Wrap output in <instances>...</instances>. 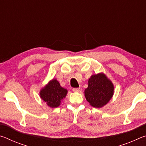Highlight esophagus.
I'll list each match as a JSON object with an SVG mask.
<instances>
[{"instance_id":"obj_1","label":"esophagus","mask_w":146,"mask_h":146,"mask_svg":"<svg viewBox=\"0 0 146 146\" xmlns=\"http://www.w3.org/2000/svg\"><path fill=\"white\" fill-rule=\"evenodd\" d=\"M73 91H74V92H81L82 91V89L81 88H73Z\"/></svg>"}]
</instances>
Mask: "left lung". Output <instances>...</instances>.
<instances>
[{
  "label": "left lung",
  "mask_w": 146,
  "mask_h": 146,
  "mask_svg": "<svg viewBox=\"0 0 146 146\" xmlns=\"http://www.w3.org/2000/svg\"><path fill=\"white\" fill-rule=\"evenodd\" d=\"M114 93V86L104 73L93 75L84 91L85 97L91 106L101 108L107 104Z\"/></svg>",
  "instance_id": "1"
}]
</instances>
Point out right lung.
Returning a JSON list of instances; mask_svg holds the SVG:
<instances>
[{
	"label": "right lung",
	"mask_w": 146,
	"mask_h": 146,
	"mask_svg": "<svg viewBox=\"0 0 146 146\" xmlns=\"http://www.w3.org/2000/svg\"><path fill=\"white\" fill-rule=\"evenodd\" d=\"M67 93L68 90L61 87L56 79H53L40 90V97L49 107L55 108L60 106Z\"/></svg>",
	"instance_id": "add662e5"
}]
</instances>
